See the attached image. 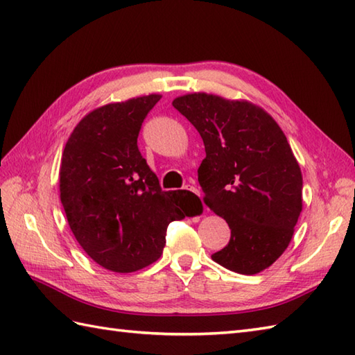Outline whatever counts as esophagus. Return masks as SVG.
Returning a JSON list of instances; mask_svg holds the SVG:
<instances>
[{
    "mask_svg": "<svg viewBox=\"0 0 355 355\" xmlns=\"http://www.w3.org/2000/svg\"><path fill=\"white\" fill-rule=\"evenodd\" d=\"M184 189H186V191H191V192H193L195 195H198V197L201 198V193H200V191L197 189V187H193V186H186ZM205 207H206V206H205Z\"/></svg>",
    "mask_w": 355,
    "mask_h": 355,
    "instance_id": "1",
    "label": "esophagus"
}]
</instances>
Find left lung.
Listing matches in <instances>:
<instances>
[{
	"instance_id": "1",
	"label": "left lung",
	"mask_w": 355,
	"mask_h": 355,
	"mask_svg": "<svg viewBox=\"0 0 355 355\" xmlns=\"http://www.w3.org/2000/svg\"><path fill=\"white\" fill-rule=\"evenodd\" d=\"M172 105L205 141L198 182L230 227L229 244L212 259L235 273H261L286 250L302 212V172L288 140L248 101L191 93Z\"/></svg>"
}]
</instances>
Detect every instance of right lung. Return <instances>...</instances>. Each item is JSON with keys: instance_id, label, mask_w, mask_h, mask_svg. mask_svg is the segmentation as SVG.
I'll return each mask as SVG.
<instances>
[{"instance_id": "1", "label": "right lung", "mask_w": 355, "mask_h": 355, "mask_svg": "<svg viewBox=\"0 0 355 355\" xmlns=\"http://www.w3.org/2000/svg\"><path fill=\"white\" fill-rule=\"evenodd\" d=\"M160 94L132 97L89 111L65 143L59 192L74 238L94 262L131 273L163 253L171 221L195 216L198 197L162 191L137 137Z\"/></svg>"}]
</instances>
